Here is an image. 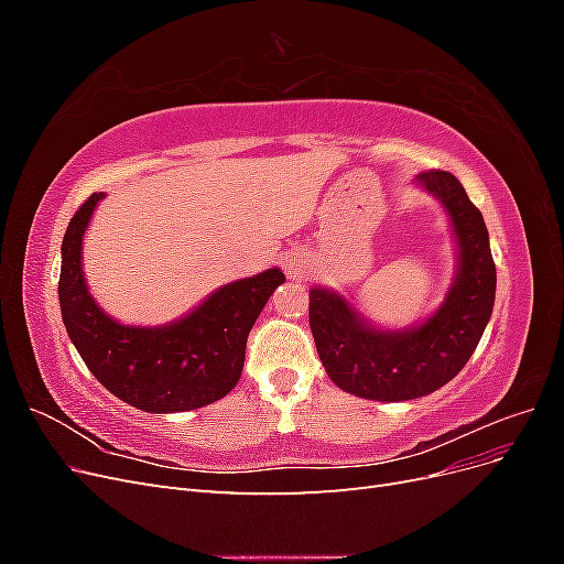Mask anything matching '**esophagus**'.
<instances>
[{
  "label": "esophagus",
  "instance_id": "esophagus-1",
  "mask_svg": "<svg viewBox=\"0 0 564 564\" xmlns=\"http://www.w3.org/2000/svg\"><path fill=\"white\" fill-rule=\"evenodd\" d=\"M301 272H303V268H301V263L296 259H289L286 261V275L289 278H301Z\"/></svg>",
  "mask_w": 564,
  "mask_h": 564
}]
</instances>
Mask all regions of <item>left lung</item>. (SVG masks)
Wrapping results in <instances>:
<instances>
[{
    "instance_id": "1",
    "label": "left lung",
    "mask_w": 564,
    "mask_h": 564,
    "mask_svg": "<svg viewBox=\"0 0 564 564\" xmlns=\"http://www.w3.org/2000/svg\"><path fill=\"white\" fill-rule=\"evenodd\" d=\"M452 216L458 275L442 308L409 332H377L338 294L311 289V332L329 379L350 395L381 402L423 398L466 367L497 294V265L480 209L449 172L419 176Z\"/></svg>"
}]
</instances>
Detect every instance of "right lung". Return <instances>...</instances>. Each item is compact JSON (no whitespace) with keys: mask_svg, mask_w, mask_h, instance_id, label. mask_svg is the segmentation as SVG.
Returning <instances> with one entry per match:
<instances>
[{"mask_svg":"<svg viewBox=\"0 0 564 564\" xmlns=\"http://www.w3.org/2000/svg\"><path fill=\"white\" fill-rule=\"evenodd\" d=\"M98 199L104 193L82 202L61 247L63 324L84 365L112 395L152 414L187 412L228 395L240 381L247 336L284 272L272 268L226 284L166 327H124L98 308L82 275V235Z\"/></svg>","mask_w":564,"mask_h":564,"instance_id":"obj_1","label":"right lung"}]
</instances>
